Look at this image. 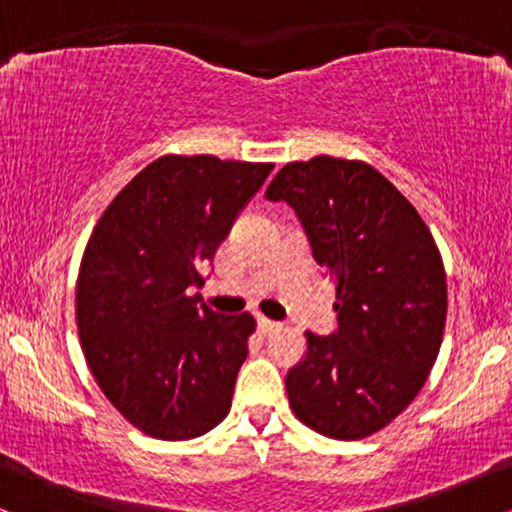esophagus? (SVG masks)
<instances>
[{
  "label": "esophagus",
  "instance_id": "1",
  "mask_svg": "<svg viewBox=\"0 0 512 512\" xmlns=\"http://www.w3.org/2000/svg\"><path fill=\"white\" fill-rule=\"evenodd\" d=\"M257 330H260L262 334H272L279 330V322L267 320V317H257Z\"/></svg>",
  "mask_w": 512,
  "mask_h": 512
}]
</instances>
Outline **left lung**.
<instances>
[{"mask_svg":"<svg viewBox=\"0 0 512 512\" xmlns=\"http://www.w3.org/2000/svg\"><path fill=\"white\" fill-rule=\"evenodd\" d=\"M264 197L296 209L337 289L339 330L305 332V358L286 375L293 414L334 440L373 436L414 402L438 358L448 281L436 240L366 161L286 163Z\"/></svg>","mask_w":512,"mask_h":512,"instance_id":"1","label":"left lung"}]
</instances>
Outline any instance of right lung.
Wrapping results in <instances>:
<instances>
[{"instance_id":"1","label":"right lung","mask_w":512,"mask_h":512,"mask_svg":"<svg viewBox=\"0 0 512 512\" xmlns=\"http://www.w3.org/2000/svg\"><path fill=\"white\" fill-rule=\"evenodd\" d=\"M272 168L166 154L93 226L76 279L81 349L108 402L146 436H204L231 409L257 322L214 313L190 289Z\"/></svg>"}]
</instances>
